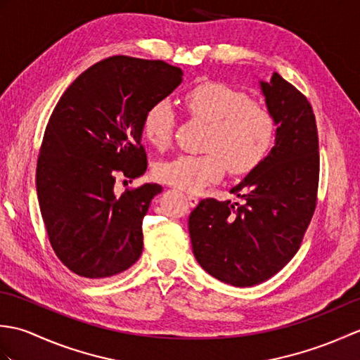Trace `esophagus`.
<instances>
[{
	"instance_id": "1",
	"label": "esophagus",
	"mask_w": 360,
	"mask_h": 360,
	"mask_svg": "<svg viewBox=\"0 0 360 360\" xmlns=\"http://www.w3.org/2000/svg\"><path fill=\"white\" fill-rule=\"evenodd\" d=\"M187 201H188L190 205H192V207H195V205H198V202H200V200H198V198L195 195H192V193L187 195Z\"/></svg>"
}]
</instances>
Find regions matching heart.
Masks as SVG:
<instances>
[{
    "label": "heart",
    "mask_w": 360,
    "mask_h": 360,
    "mask_svg": "<svg viewBox=\"0 0 360 360\" xmlns=\"http://www.w3.org/2000/svg\"><path fill=\"white\" fill-rule=\"evenodd\" d=\"M182 105L195 119L207 124L204 155H181L162 160L155 176L187 192L215 184L227 170L244 174L262 162L277 137V119L269 106L250 101L241 89L221 82H202L182 96ZM176 125L173 106L167 101L150 105L142 117V136L151 147L165 150Z\"/></svg>",
    "instance_id": "heart-1"
}]
</instances>
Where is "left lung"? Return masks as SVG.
I'll use <instances>...</instances> for the list:
<instances>
[{
  "label": "left lung",
  "mask_w": 360,
  "mask_h": 360,
  "mask_svg": "<svg viewBox=\"0 0 360 360\" xmlns=\"http://www.w3.org/2000/svg\"><path fill=\"white\" fill-rule=\"evenodd\" d=\"M259 89L277 119L267 156L231 193L243 202L202 200L190 213L196 262L212 277L246 288L283 269L300 248L319 186V136L308 98L274 72Z\"/></svg>",
  "instance_id": "8db88e82"
}]
</instances>
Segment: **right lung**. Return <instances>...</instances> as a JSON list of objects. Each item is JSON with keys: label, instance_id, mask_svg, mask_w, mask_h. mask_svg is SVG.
Listing matches in <instances>:
<instances>
[{"label": "right lung", "instance_id": "right-lung-1", "mask_svg": "<svg viewBox=\"0 0 360 360\" xmlns=\"http://www.w3.org/2000/svg\"><path fill=\"white\" fill-rule=\"evenodd\" d=\"M160 60L116 56L75 79L53 110L37 162V195L51 246L68 269L98 280L131 267L143 248L142 219L162 192L143 184L116 193V174L147 170L142 117L181 85Z\"/></svg>", "mask_w": 360, "mask_h": 360}]
</instances>
